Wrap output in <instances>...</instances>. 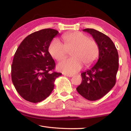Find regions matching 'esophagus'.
<instances>
[{
    "mask_svg": "<svg viewBox=\"0 0 131 131\" xmlns=\"http://www.w3.org/2000/svg\"><path fill=\"white\" fill-rule=\"evenodd\" d=\"M65 75L66 77H73L74 76L73 75H72V74H65Z\"/></svg>",
    "mask_w": 131,
    "mask_h": 131,
    "instance_id": "34e87169",
    "label": "esophagus"
}]
</instances>
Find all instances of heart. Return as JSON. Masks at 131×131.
Masks as SVG:
<instances>
[{
	"label": "heart",
	"instance_id": "1",
	"mask_svg": "<svg viewBox=\"0 0 131 131\" xmlns=\"http://www.w3.org/2000/svg\"><path fill=\"white\" fill-rule=\"evenodd\" d=\"M64 44L55 39L50 44L48 51L53 58L60 60L71 51L73 57L64 59L58 63L57 69L68 74L77 73L82 68L83 63L90 66L96 62L100 54V47L96 40L84 33L75 31L63 34Z\"/></svg>",
	"mask_w": 131,
	"mask_h": 131
}]
</instances>
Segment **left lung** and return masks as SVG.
<instances>
[{
    "label": "left lung",
    "mask_w": 131,
    "mask_h": 131,
    "mask_svg": "<svg viewBox=\"0 0 131 131\" xmlns=\"http://www.w3.org/2000/svg\"><path fill=\"white\" fill-rule=\"evenodd\" d=\"M99 44L100 54L95 65L81 74L82 81L77 90L90 101L102 98L115 85L119 68L118 53L111 39L93 29H85Z\"/></svg>",
    "instance_id": "obj_1"
}]
</instances>
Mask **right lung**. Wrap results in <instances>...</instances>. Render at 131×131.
I'll return each instance as SVG.
<instances>
[{
	"instance_id": "add662e5",
	"label": "right lung",
	"mask_w": 131,
	"mask_h": 131,
	"mask_svg": "<svg viewBox=\"0 0 131 131\" xmlns=\"http://www.w3.org/2000/svg\"><path fill=\"white\" fill-rule=\"evenodd\" d=\"M60 34L52 29L29 35L14 55L11 77L16 91L24 99L33 103L45 100L52 93L54 82L61 74L54 70L55 62L48 52L53 38Z\"/></svg>"
}]
</instances>
